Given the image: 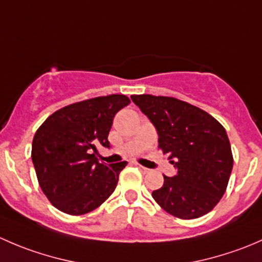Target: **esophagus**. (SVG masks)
Segmentation results:
<instances>
[{
    "mask_svg": "<svg viewBox=\"0 0 262 262\" xmlns=\"http://www.w3.org/2000/svg\"><path fill=\"white\" fill-rule=\"evenodd\" d=\"M133 165H134V166H136V167H137V168H138V170H139V171H141V172H142V173H147V172H148V171H149V170H148V168H146V167H144V166L139 165V163H137V162H133Z\"/></svg>",
    "mask_w": 262,
    "mask_h": 262,
    "instance_id": "esophagus-1",
    "label": "esophagus"
}]
</instances>
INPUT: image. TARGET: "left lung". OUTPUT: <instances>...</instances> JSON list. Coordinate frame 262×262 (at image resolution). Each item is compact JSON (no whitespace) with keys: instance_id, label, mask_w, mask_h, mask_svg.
Returning a JSON list of instances; mask_svg holds the SVG:
<instances>
[{"instance_id":"8db88e82","label":"left lung","mask_w":262,"mask_h":262,"mask_svg":"<svg viewBox=\"0 0 262 262\" xmlns=\"http://www.w3.org/2000/svg\"><path fill=\"white\" fill-rule=\"evenodd\" d=\"M134 104L158 133V148L178 172L163 175L152 192L162 209L181 219L209 213L226 192L233 156L226 129L204 110L175 97L133 95Z\"/></svg>"}]
</instances>
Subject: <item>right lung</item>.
Here are the masks:
<instances>
[{"instance_id": "right-lung-1", "label": "right lung", "mask_w": 262, "mask_h": 262, "mask_svg": "<svg viewBox=\"0 0 262 262\" xmlns=\"http://www.w3.org/2000/svg\"><path fill=\"white\" fill-rule=\"evenodd\" d=\"M129 102L125 95L75 102L53 113L39 126L31 158L41 190L60 212L90 213L113 194L128 162L100 163L97 147L110 148L113 119Z\"/></svg>"}]
</instances>
